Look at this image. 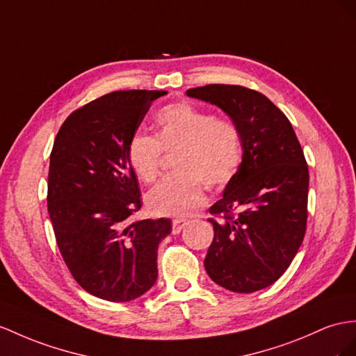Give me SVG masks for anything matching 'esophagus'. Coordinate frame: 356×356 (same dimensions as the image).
<instances>
[{"label":"esophagus","instance_id":"obj_1","mask_svg":"<svg viewBox=\"0 0 356 356\" xmlns=\"http://www.w3.org/2000/svg\"><path fill=\"white\" fill-rule=\"evenodd\" d=\"M188 224L186 220H180V218H177V220H172V233L177 234L181 232V229Z\"/></svg>","mask_w":356,"mask_h":356}]
</instances>
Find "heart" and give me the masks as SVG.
I'll return each instance as SVG.
<instances>
[{
	"label": "heart",
	"mask_w": 356,
	"mask_h": 356,
	"mask_svg": "<svg viewBox=\"0 0 356 356\" xmlns=\"http://www.w3.org/2000/svg\"><path fill=\"white\" fill-rule=\"evenodd\" d=\"M156 136L138 132L127 145V158L144 184L158 179L163 152H176L179 171L163 179L147 197L154 215L188 216L206 203V184L222 188L242 162V135L230 118L216 117L188 102L163 106L156 114Z\"/></svg>",
	"instance_id": "b5f03b06"
}]
</instances>
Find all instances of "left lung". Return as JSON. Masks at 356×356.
<instances>
[{"label": "left lung", "instance_id": "obj_1", "mask_svg": "<svg viewBox=\"0 0 356 356\" xmlns=\"http://www.w3.org/2000/svg\"><path fill=\"white\" fill-rule=\"evenodd\" d=\"M189 97L221 108L242 135V162L221 200L209 209L213 241L207 275L236 293L273 284L287 270L307 229L308 167L289 118L242 86L189 88Z\"/></svg>", "mask_w": 356, "mask_h": 356}]
</instances>
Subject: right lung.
Masks as SVG:
<instances>
[{"mask_svg":"<svg viewBox=\"0 0 356 356\" xmlns=\"http://www.w3.org/2000/svg\"><path fill=\"white\" fill-rule=\"evenodd\" d=\"M167 91H113L72 113L54 141L48 213L72 277L90 295L127 302L158 278V247L171 221H135L138 179L127 145Z\"/></svg>","mask_w":356,"mask_h":356,"instance_id":"obj_1","label":"right lung"}]
</instances>
